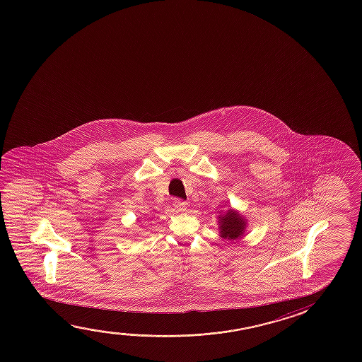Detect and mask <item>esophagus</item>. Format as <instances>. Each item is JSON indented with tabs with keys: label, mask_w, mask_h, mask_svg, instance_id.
<instances>
[{
	"label": "esophagus",
	"mask_w": 362,
	"mask_h": 362,
	"mask_svg": "<svg viewBox=\"0 0 362 362\" xmlns=\"http://www.w3.org/2000/svg\"><path fill=\"white\" fill-rule=\"evenodd\" d=\"M173 206L175 208V211H184L187 209V203L185 202L182 201V199H174L173 201Z\"/></svg>",
	"instance_id": "34e87169"
}]
</instances>
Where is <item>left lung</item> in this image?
I'll return each instance as SVG.
<instances>
[{"label": "left lung", "mask_w": 362, "mask_h": 362, "mask_svg": "<svg viewBox=\"0 0 362 362\" xmlns=\"http://www.w3.org/2000/svg\"><path fill=\"white\" fill-rule=\"evenodd\" d=\"M221 237L224 240H237L245 232V221L238 213L229 209L224 216L219 217Z\"/></svg>", "instance_id": "8db88e82"}]
</instances>
